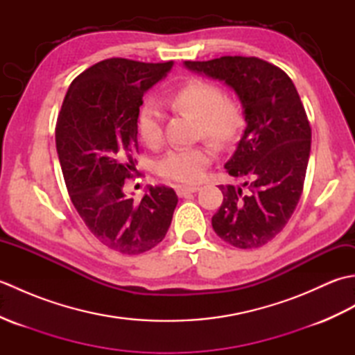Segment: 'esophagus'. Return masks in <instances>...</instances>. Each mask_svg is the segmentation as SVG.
Returning a JSON list of instances; mask_svg holds the SVG:
<instances>
[{"mask_svg":"<svg viewBox=\"0 0 355 355\" xmlns=\"http://www.w3.org/2000/svg\"><path fill=\"white\" fill-rule=\"evenodd\" d=\"M175 189H177L178 197H186V195L197 192V191L200 189V187H198V186H177Z\"/></svg>","mask_w":355,"mask_h":355,"instance_id":"esophagus-1","label":"esophagus"}]
</instances>
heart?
Listing matches in <instances>:
<instances>
[{"instance_id":"obj_1","label":"heart","mask_w":355,"mask_h":355,"mask_svg":"<svg viewBox=\"0 0 355 355\" xmlns=\"http://www.w3.org/2000/svg\"><path fill=\"white\" fill-rule=\"evenodd\" d=\"M173 108L189 112L200 122V134L218 143H230L243 126L239 105L224 97L220 87L206 80H189L169 96ZM137 131L141 141L155 148L163 140V116L154 102H145L137 114ZM215 150L210 145L169 149L157 162V172L169 182L193 184L206 175Z\"/></svg>"}]
</instances>
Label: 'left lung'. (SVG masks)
<instances>
[{
  "label": "left lung",
  "instance_id": "left-lung-1",
  "mask_svg": "<svg viewBox=\"0 0 355 355\" xmlns=\"http://www.w3.org/2000/svg\"><path fill=\"white\" fill-rule=\"evenodd\" d=\"M184 67L223 80L243 105L247 126L224 168L245 182L220 186L224 200L212 227L233 247L258 248L285 227L304 191L311 150L304 105L288 74L259 58L223 56Z\"/></svg>",
  "mask_w": 355,
  "mask_h": 355
}]
</instances>
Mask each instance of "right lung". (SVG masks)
<instances>
[{
    "label": "right lung",
    "instance_id": "add662e5",
    "mask_svg": "<svg viewBox=\"0 0 355 355\" xmlns=\"http://www.w3.org/2000/svg\"><path fill=\"white\" fill-rule=\"evenodd\" d=\"M171 67L105 59L71 82L58 116L56 150L73 206L103 245L123 254L160 244L178 202L166 186H150L140 202L125 192L126 180L137 172L143 94Z\"/></svg>",
    "mask_w": 355,
    "mask_h": 355
}]
</instances>
